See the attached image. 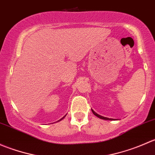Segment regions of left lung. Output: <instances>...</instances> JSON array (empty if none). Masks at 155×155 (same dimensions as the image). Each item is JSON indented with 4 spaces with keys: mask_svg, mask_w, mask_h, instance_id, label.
Returning a JSON list of instances; mask_svg holds the SVG:
<instances>
[{
    "mask_svg": "<svg viewBox=\"0 0 155 155\" xmlns=\"http://www.w3.org/2000/svg\"><path fill=\"white\" fill-rule=\"evenodd\" d=\"M92 112H93V114L94 115H96L97 117H98L99 118H101V119H104V120H109V121H112V120H116V119H113V118H107V117H104V116H102V115H99V114H97V112H95L93 110V109H91Z\"/></svg>",
    "mask_w": 155,
    "mask_h": 155,
    "instance_id": "1",
    "label": "left lung"
}]
</instances>
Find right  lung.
Here are the masks:
<instances>
[{
  "label": "right lung",
  "instance_id": "obj_1",
  "mask_svg": "<svg viewBox=\"0 0 155 155\" xmlns=\"http://www.w3.org/2000/svg\"><path fill=\"white\" fill-rule=\"evenodd\" d=\"M66 115H64V117H63V118H61V119H60V120H58V121H61V120H62V119H64V117H65V116H66Z\"/></svg>",
  "mask_w": 155,
  "mask_h": 155
}]
</instances>
